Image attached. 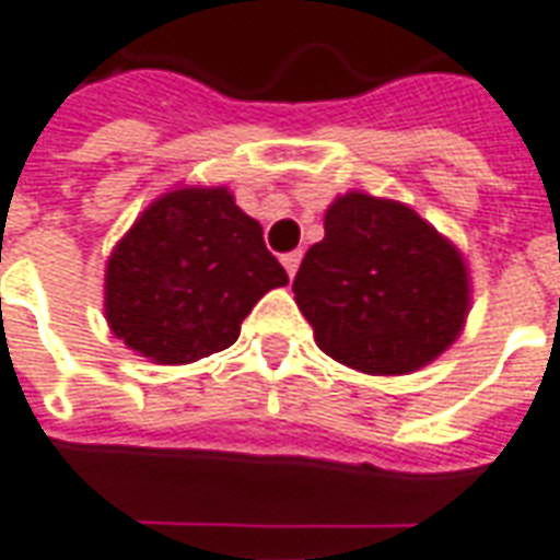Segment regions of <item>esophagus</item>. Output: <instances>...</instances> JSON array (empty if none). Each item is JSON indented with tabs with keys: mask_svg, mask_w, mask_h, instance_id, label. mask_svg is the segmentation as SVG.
Instances as JSON below:
<instances>
[{
	"mask_svg": "<svg viewBox=\"0 0 560 560\" xmlns=\"http://www.w3.org/2000/svg\"><path fill=\"white\" fill-rule=\"evenodd\" d=\"M300 260H302V252H288V255H281V264L288 269V276H296V269H300Z\"/></svg>",
	"mask_w": 560,
	"mask_h": 560,
	"instance_id": "34e87169",
	"label": "esophagus"
}]
</instances>
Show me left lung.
<instances>
[{
	"label": "left lung",
	"mask_w": 560,
	"mask_h": 560,
	"mask_svg": "<svg viewBox=\"0 0 560 560\" xmlns=\"http://www.w3.org/2000/svg\"><path fill=\"white\" fill-rule=\"evenodd\" d=\"M323 228L293 279L323 353L376 376L433 362L469 312L457 248L416 210L362 192L338 198Z\"/></svg>",
	"instance_id": "left-lung-1"
}]
</instances>
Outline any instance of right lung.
Returning a JSON list of instances; mask_svg holds the SVG:
<instances>
[{"label":"right lung","instance_id":"add662e5","mask_svg":"<svg viewBox=\"0 0 560 560\" xmlns=\"http://www.w3.org/2000/svg\"><path fill=\"white\" fill-rule=\"evenodd\" d=\"M288 272L228 189H175L144 210L106 264V320L130 350L186 364L237 341Z\"/></svg>","mask_w":560,"mask_h":560}]
</instances>
